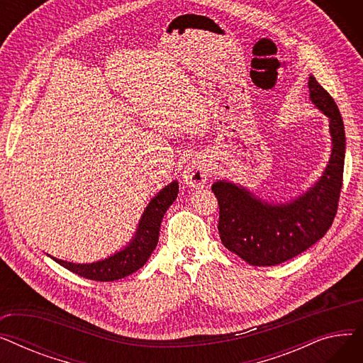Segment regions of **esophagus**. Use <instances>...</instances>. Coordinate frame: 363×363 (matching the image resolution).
<instances>
[{
  "label": "esophagus",
  "instance_id": "esophagus-1",
  "mask_svg": "<svg viewBox=\"0 0 363 363\" xmlns=\"http://www.w3.org/2000/svg\"><path fill=\"white\" fill-rule=\"evenodd\" d=\"M208 178V164L203 157H196L189 162L184 172H182V181L189 188H199L206 184Z\"/></svg>",
  "mask_w": 363,
  "mask_h": 363
}]
</instances>
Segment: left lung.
<instances>
[{
  "label": "left lung",
  "mask_w": 363,
  "mask_h": 363,
  "mask_svg": "<svg viewBox=\"0 0 363 363\" xmlns=\"http://www.w3.org/2000/svg\"><path fill=\"white\" fill-rule=\"evenodd\" d=\"M309 99L330 121L331 156L306 193L284 203L264 201L249 189L219 179V235L228 250L253 266H275L308 250L330 230L337 213L345 170L346 133L340 110L319 82L309 78Z\"/></svg>",
  "instance_id": "8db88e82"
}]
</instances>
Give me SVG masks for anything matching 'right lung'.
<instances>
[{
	"mask_svg": "<svg viewBox=\"0 0 363 363\" xmlns=\"http://www.w3.org/2000/svg\"><path fill=\"white\" fill-rule=\"evenodd\" d=\"M178 189V181H172L151 199L132 240L114 255L92 263H73L48 256L70 272L92 281H116L137 272L156 249L162 219L170 204L177 200Z\"/></svg>",
	"mask_w": 363,
	"mask_h": 363,
	"instance_id": "add662e5",
	"label": "right lung"
}]
</instances>
